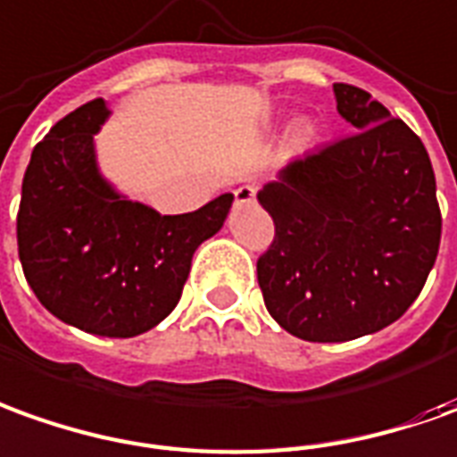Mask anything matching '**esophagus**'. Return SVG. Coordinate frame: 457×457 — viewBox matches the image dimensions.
<instances>
[{"label": "esophagus", "mask_w": 457, "mask_h": 457, "mask_svg": "<svg viewBox=\"0 0 457 457\" xmlns=\"http://www.w3.org/2000/svg\"><path fill=\"white\" fill-rule=\"evenodd\" d=\"M236 204H253L256 201V188L251 187V184H244V187H238L234 191Z\"/></svg>", "instance_id": "obj_1"}]
</instances>
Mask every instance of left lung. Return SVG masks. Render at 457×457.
I'll return each instance as SVG.
<instances>
[{"label":"left lung","instance_id":"1","mask_svg":"<svg viewBox=\"0 0 457 457\" xmlns=\"http://www.w3.org/2000/svg\"><path fill=\"white\" fill-rule=\"evenodd\" d=\"M353 127L294 159L259 191L273 241L256 270L278 326L311 343L391 326L423 291L440 246L436 174L423 141L353 84H333Z\"/></svg>","mask_w":457,"mask_h":457}]
</instances>
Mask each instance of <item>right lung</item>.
Instances as JSON below:
<instances>
[{"mask_svg":"<svg viewBox=\"0 0 457 457\" xmlns=\"http://www.w3.org/2000/svg\"><path fill=\"white\" fill-rule=\"evenodd\" d=\"M104 99L66 114L34 146L17 213L19 261L42 306L69 326L131 338L179 303L191 259L223 226L234 194L162 216L99 176L94 134Z\"/></svg>","mask_w":457,"mask_h":457,"instance_id":"add662e5","label":"right lung"}]
</instances>
